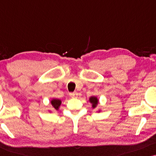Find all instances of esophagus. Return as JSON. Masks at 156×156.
<instances>
[{
    "instance_id": "esophagus-1",
    "label": "esophagus",
    "mask_w": 156,
    "mask_h": 156,
    "mask_svg": "<svg viewBox=\"0 0 156 156\" xmlns=\"http://www.w3.org/2000/svg\"><path fill=\"white\" fill-rule=\"evenodd\" d=\"M69 96H70V97H72V98H76V97H77L78 93H76V92L70 93V94H69Z\"/></svg>"
}]
</instances>
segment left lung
Wrapping results in <instances>:
<instances>
[{
    "instance_id": "obj_1",
    "label": "left lung",
    "mask_w": 156,
    "mask_h": 156,
    "mask_svg": "<svg viewBox=\"0 0 156 156\" xmlns=\"http://www.w3.org/2000/svg\"><path fill=\"white\" fill-rule=\"evenodd\" d=\"M89 102L92 104V108H94L97 107L98 103H99V99H97V97H91L89 98ZM100 111H99V112Z\"/></svg>"
}]
</instances>
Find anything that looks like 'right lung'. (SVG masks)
I'll use <instances>...</instances> for the list:
<instances>
[{"label": "right lung", "mask_w": 156, "mask_h": 156, "mask_svg": "<svg viewBox=\"0 0 156 156\" xmlns=\"http://www.w3.org/2000/svg\"><path fill=\"white\" fill-rule=\"evenodd\" d=\"M62 104V101L60 99H53L51 100V104L53 106V108H55V110H58L59 106H60Z\"/></svg>", "instance_id": "add662e5"}]
</instances>
